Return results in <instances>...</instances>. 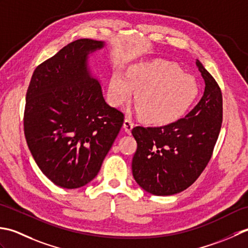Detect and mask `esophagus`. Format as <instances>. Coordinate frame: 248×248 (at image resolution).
I'll return each mask as SVG.
<instances>
[{
  "label": "esophagus",
  "instance_id": "34e87169",
  "mask_svg": "<svg viewBox=\"0 0 248 248\" xmlns=\"http://www.w3.org/2000/svg\"><path fill=\"white\" fill-rule=\"evenodd\" d=\"M123 126H124V128H125V131L126 133H130L131 131V129H133V127H134V122L133 121H131V119L130 118H128V117H126L125 118V120H124V124H123Z\"/></svg>",
  "mask_w": 248,
  "mask_h": 248
}]
</instances>
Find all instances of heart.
Masks as SVG:
<instances>
[{"label": "heart", "mask_w": 248, "mask_h": 248, "mask_svg": "<svg viewBox=\"0 0 248 248\" xmlns=\"http://www.w3.org/2000/svg\"><path fill=\"white\" fill-rule=\"evenodd\" d=\"M199 83L178 64L161 60L136 63L127 75L115 70L109 83L113 106L128 103L138 92L136 108L145 122L168 125L181 119L198 98Z\"/></svg>", "instance_id": "b5f03b06"}]
</instances>
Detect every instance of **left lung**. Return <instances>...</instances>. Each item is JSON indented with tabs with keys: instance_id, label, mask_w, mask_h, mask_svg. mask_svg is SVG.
Wrapping results in <instances>:
<instances>
[{
	"instance_id": "8db88e82",
	"label": "left lung",
	"mask_w": 248,
	"mask_h": 248,
	"mask_svg": "<svg viewBox=\"0 0 248 248\" xmlns=\"http://www.w3.org/2000/svg\"><path fill=\"white\" fill-rule=\"evenodd\" d=\"M204 80L200 102L185 118L160 127L133 128L137 151L131 169L141 188L156 196L181 193L199 178L211 159L223 122L218 84L199 60Z\"/></svg>"
}]
</instances>
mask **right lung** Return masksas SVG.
<instances>
[{
    "label": "right lung",
    "instance_id": "1",
    "mask_svg": "<svg viewBox=\"0 0 248 248\" xmlns=\"http://www.w3.org/2000/svg\"><path fill=\"white\" fill-rule=\"evenodd\" d=\"M105 42L77 39L34 70L24 110V135L42 172L63 188L90 183L124 122L106 103L89 55Z\"/></svg>",
    "mask_w": 248,
    "mask_h": 248
}]
</instances>
